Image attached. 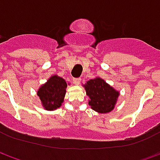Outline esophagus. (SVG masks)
I'll use <instances>...</instances> for the list:
<instances>
[{
	"instance_id": "34e87169",
	"label": "esophagus",
	"mask_w": 160,
	"mask_h": 160,
	"mask_svg": "<svg viewBox=\"0 0 160 160\" xmlns=\"http://www.w3.org/2000/svg\"><path fill=\"white\" fill-rule=\"evenodd\" d=\"M80 81H81L80 78H73V82L74 85H80Z\"/></svg>"
}]
</instances>
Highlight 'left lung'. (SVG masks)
Listing matches in <instances>:
<instances>
[{"instance_id": "left-lung-1", "label": "left lung", "mask_w": 160, "mask_h": 160, "mask_svg": "<svg viewBox=\"0 0 160 160\" xmlns=\"http://www.w3.org/2000/svg\"><path fill=\"white\" fill-rule=\"evenodd\" d=\"M84 87L89 97V105L98 113H108L114 109L119 92L116 91L101 78L88 80Z\"/></svg>"}]
</instances>
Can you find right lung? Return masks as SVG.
Returning a JSON list of instances; mask_svg holds the SVG:
<instances>
[{"instance_id":"right-lung-1","label":"right lung","mask_w":160,"mask_h":160,"mask_svg":"<svg viewBox=\"0 0 160 160\" xmlns=\"http://www.w3.org/2000/svg\"><path fill=\"white\" fill-rule=\"evenodd\" d=\"M68 87L64 79L53 75L42 85L38 91V96L46 111H54L62 106Z\"/></svg>"}]
</instances>
